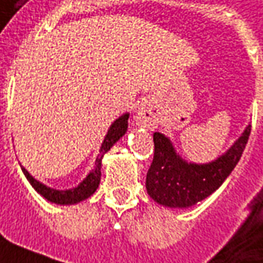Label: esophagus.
Returning <instances> with one entry per match:
<instances>
[{"mask_svg": "<svg viewBox=\"0 0 263 263\" xmlns=\"http://www.w3.org/2000/svg\"><path fill=\"white\" fill-rule=\"evenodd\" d=\"M137 119H139V122L144 123V124H153L156 120V116L148 106L141 105L137 111Z\"/></svg>", "mask_w": 263, "mask_h": 263, "instance_id": "esophagus-1", "label": "esophagus"}]
</instances>
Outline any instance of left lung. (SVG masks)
I'll use <instances>...</instances> for the list:
<instances>
[{
    "label": "left lung",
    "mask_w": 263,
    "mask_h": 263,
    "mask_svg": "<svg viewBox=\"0 0 263 263\" xmlns=\"http://www.w3.org/2000/svg\"><path fill=\"white\" fill-rule=\"evenodd\" d=\"M249 135L251 126L224 156L210 164H188L177 156L170 140L156 132L153 135L154 157L146 177L147 193L163 205L180 208L194 205L221 187L235 168Z\"/></svg>",
    "instance_id": "obj_1"
}]
</instances>
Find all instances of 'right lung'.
<instances>
[{
	"label": "right lung",
	"instance_id": "obj_1",
	"mask_svg": "<svg viewBox=\"0 0 263 263\" xmlns=\"http://www.w3.org/2000/svg\"><path fill=\"white\" fill-rule=\"evenodd\" d=\"M127 120L128 115H123L117 119L116 122L113 123L106 135L105 140H103V144L100 147V154L96 158V167L95 170H92V173L83 180V181L78 185L76 188H72V190H66V191H58V190H52V188L46 187L42 182L36 181L29 173H28L24 167H21L24 174L28 178V181L31 182L36 191L42 197H45L46 200L51 201V202H55V204H61V205H68V204H76V202H81V201L86 200L90 195L98 190L99 182H100V167H102V158L105 156L106 152L110 150V147L116 143L120 137H122L126 130H127Z\"/></svg>",
	"mask_w": 263,
	"mask_h": 263
}]
</instances>
